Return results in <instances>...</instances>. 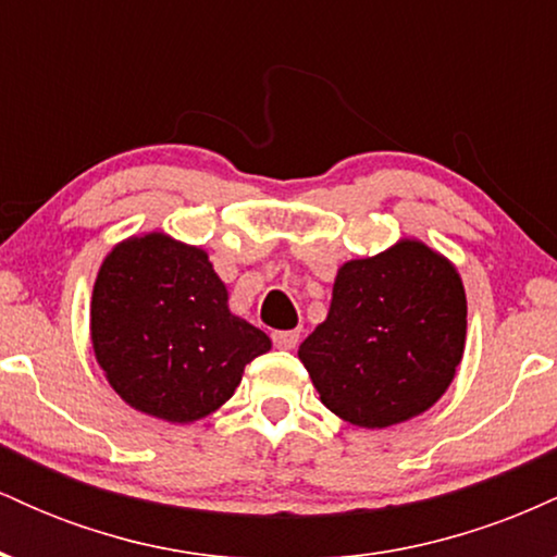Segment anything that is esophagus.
I'll use <instances>...</instances> for the list:
<instances>
[{"instance_id":"34e87169","label":"esophagus","mask_w":557,"mask_h":557,"mask_svg":"<svg viewBox=\"0 0 557 557\" xmlns=\"http://www.w3.org/2000/svg\"><path fill=\"white\" fill-rule=\"evenodd\" d=\"M298 337H300L298 330H283V332H274L272 341H274V345H277V348L293 350L298 345Z\"/></svg>"}]
</instances>
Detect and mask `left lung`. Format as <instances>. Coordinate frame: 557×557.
<instances>
[{
  "mask_svg": "<svg viewBox=\"0 0 557 557\" xmlns=\"http://www.w3.org/2000/svg\"><path fill=\"white\" fill-rule=\"evenodd\" d=\"M466 348L456 264L419 238L337 270L327 319L298 359L319 400L361 430L417 419L445 395Z\"/></svg>",
  "mask_w": 557,
  "mask_h": 557,
  "instance_id": "1",
  "label": "left lung"
}]
</instances>
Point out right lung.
Masks as SVG:
<instances>
[{"mask_svg":"<svg viewBox=\"0 0 557 557\" xmlns=\"http://www.w3.org/2000/svg\"><path fill=\"white\" fill-rule=\"evenodd\" d=\"M209 253L162 230L107 253L91 293V345L127 406L194 424L233 398L243 369L272 341L227 306Z\"/></svg>","mask_w":557,"mask_h":557,"instance_id":"right-lung-1","label":"right lung"}]
</instances>
